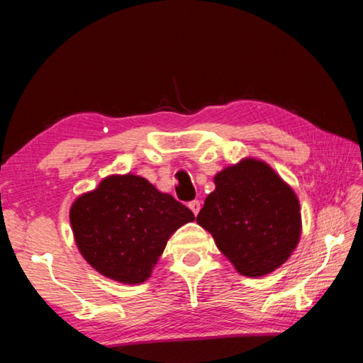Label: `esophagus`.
I'll return each mask as SVG.
<instances>
[{
	"label": "esophagus",
	"mask_w": 363,
	"mask_h": 363,
	"mask_svg": "<svg viewBox=\"0 0 363 363\" xmlns=\"http://www.w3.org/2000/svg\"><path fill=\"white\" fill-rule=\"evenodd\" d=\"M189 208H190V210H192L194 214H199V211H200V200L189 201Z\"/></svg>",
	"instance_id": "esophagus-1"
}]
</instances>
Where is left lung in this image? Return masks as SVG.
Returning <instances> with one entry per match:
<instances>
[{
	"label": "left lung",
	"instance_id": "8db88e82",
	"mask_svg": "<svg viewBox=\"0 0 363 363\" xmlns=\"http://www.w3.org/2000/svg\"><path fill=\"white\" fill-rule=\"evenodd\" d=\"M196 223L242 275L261 277L280 267L301 235L299 201L293 190L253 158L220 171Z\"/></svg>",
	"mask_w": 363,
	"mask_h": 363
}]
</instances>
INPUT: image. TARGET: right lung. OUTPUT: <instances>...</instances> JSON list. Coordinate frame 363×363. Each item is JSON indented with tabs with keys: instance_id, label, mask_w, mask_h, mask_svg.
Instances as JSON below:
<instances>
[{
	"instance_id": "add662e5",
	"label": "right lung",
	"mask_w": 363,
	"mask_h": 363,
	"mask_svg": "<svg viewBox=\"0 0 363 363\" xmlns=\"http://www.w3.org/2000/svg\"><path fill=\"white\" fill-rule=\"evenodd\" d=\"M194 219L186 205L134 174L106 177L70 210L84 259L106 277L131 285L150 277L171 233Z\"/></svg>"
}]
</instances>
